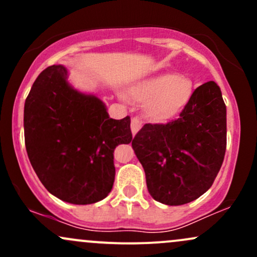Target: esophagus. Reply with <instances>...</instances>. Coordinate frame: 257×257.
Listing matches in <instances>:
<instances>
[{
	"instance_id": "obj_1",
	"label": "esophagus",
	"mask_w": 257,
	"mask_h": 257,
	"mask_svg": "<svg viewBox=\"0 0 257 257\" xmlns=\"http://www.w3.org/2000/svg\"><path fill=\"white\" fill-rule=\"evenodd\" d=\"M141 126H143V122H141L140 119L137 118V117H135V118H133V119H132V123H131V129H132V133H133V135H134V137H135V135L138 134V132L140 131Z\"/></svg>"
}]
</instances>
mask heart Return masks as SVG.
Wrapping results in <instances>:
<instances>
[{"instance_id": "b5f03b06", "label": "heart", "mask_w": 257, "mask_h": 257, "mask_svg": "<svg viewBox=\"0 0 257 257\" xmlns=\"http://www.w3.org/2000/svg\"><path fill=\"white\" fill-rule=\"evenodd\" d=\"M192 79L178 73L164 72L150 76L129 88V96L144 105L147 118L166 123L185 110L193 95ZM124 99L125 96L122 95Z\"/></svg>"}]
</instances>
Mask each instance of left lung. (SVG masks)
<instances>
[{"instance_id":"8db88e82","label":"left lung","mask_w":257,"mask_h":257,"mask_svg":"<svg viewBox=\"0 0 257 257\" xmlns=\"http://www.w3.org/2000/svg\"><path fill=\"white\" fill-rule=\"evenodd\" d=\"M226 105L214 81L199 85L179 118L145 124L132 146L149 193L167 205L193 202L213 185L226 152Z\"/></svg>"}]
</instances>
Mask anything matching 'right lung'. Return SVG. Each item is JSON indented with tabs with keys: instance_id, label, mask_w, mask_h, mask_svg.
I'll return each instance as SVG.
<instances>
[{
	"instance_id": "obj_1",
	"label": "right lung",
	"mask_w": 257,
	"mask_h": 257,
	"mask_svg": "<svg viewBox=\"0 0 257 257\" xmlns=\"http://www.w3.org/2000/svg\"><path fill=\"white\" fill-rule=\"evenodd\" d=\"M67 78V67L52 65L34 82L24 106L25 146L49 193L85 205L111 192L113 151L132 141L131 117L110 118L101 99Z\"/></svg>"
}]
</instances>
